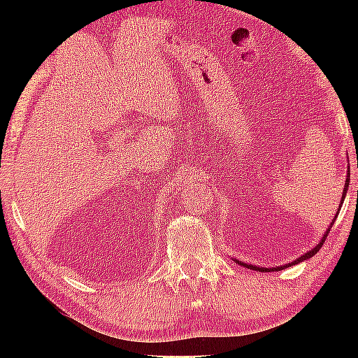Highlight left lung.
<instances>
[{
  "mask_svg": "<svg viewBox=\"0 0 358 358\" xmlns=\"http://www.w3.org/2000/svg\"><path fill=\"white\" fill-rule=\"evenodd\" d=\"M349 182H350V169L347 171V179H345V185H344V195H342V202H341V205H339V210H337V213H336V218H337V215H339V212H341V207H342V203H344V199H345V194H347V190H349ZM336 218L332 220V223L336 222ZM332 223L329 224V228H327V231L324 233V236H322V239L320 241V244H317V246H315L311 249V251H308V252H305L303 254L301 257H298V259H295V261L293 262H288V264H285V266H280V267H272V268H268V267H259V266H251V264H246V262H243V261H238V259H234V261H236L239 266H244V267H248V268H252V271H259V272H273V271H282V268H285V267H290V266H293V264H298V262H303V261H306V259H310V257H313L315 256V254L320 251V249L322 248V244H324V241H326V238H327V234H329V231H331V227H332Z\"/></svg>",
  "mask_w": 358,
  "mask_h": 358,
  "instance_id": "obj_1",
  "label": "left lung"
}]
</instances>
